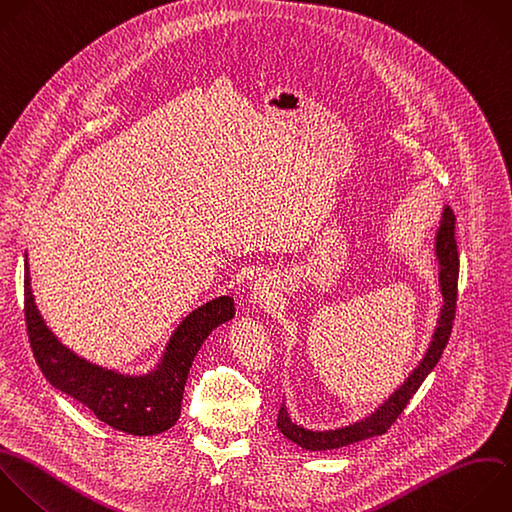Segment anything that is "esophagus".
<instances>
[{
    "label": "esophagus",
    "instance_id": "1",
    "mask_svg": "<svg viewBox=\"0 0 512 512\" xmlns=\"http://www.w3.org/2000/svg\"><path fill=\"white\" fill-rule=\"evenodd\" d=\"M272 294H274V286H272V282L268 278H262V280H258L254 284V292H252L254 302H260V304L268 302L272 298Z\"/></svg>",
    "mask_w": 512,
    "mask_h": 512
}]
</instances>
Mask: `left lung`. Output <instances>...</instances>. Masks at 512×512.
I'll use <instances>...</instances> for the list:
<instances>
[{"mask_svg":"<svg viewBox=\"0 0 512 512\" xmlns=\"http://www.w3.org/2000/svg\"><path fill=\"white\" fill-rule=\"evenodd\" d=\"M454 222H456V218H454L452 210L444 208L440 228L436 234V258L440 264L438 280H440V292L444 298V306L440 310L434 338H432L422 362L412 370V374L406 378V382L378 410H374L368 418L354 422L350 426H344V428L322 430V432L306 430L290 420L286 406L282 404L278 410L276 424L288 440L300 444L306 450H332V448L360 442L370 436H380L396 422V418L406 408L410 398L416 394V390L420 388L424 378L436 366L438 358L442 356V350L448 344L450 332H452V322H454V314H456V294H458V250H456V240H454Z\"/></svg>","mask_w":512,"mask_h":512,"instance_id":"left-lung-1","label":"left lung"}]
</instances>
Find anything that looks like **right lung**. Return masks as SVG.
<instances>
[{"mask_svg":"<svg viewBox=\"0 0 512 512\" xmlns=\"http://www.w3.org/2000/svg\"><path fill=\"white\" fill-rule=\"evenodd\" d=\"M24 314L34 358L52 386L88 406L108 426L150 436L176 424L192 360L208 334L236 314V304L230 296H220L194 310L178 326L158 370L146 376L106 370L60 344L36 308L28 260L24 266Z\"/></svg>","mask_w":512,"mask_h":512,"instance_id":"right-lung-1","label":"right lung"}]
</instances>
